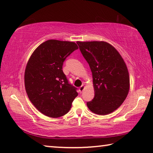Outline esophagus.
<instances>
[{
  "instance_id": "34e87169",
  "label": "esophagus",
  "mask_w": 153,
  "mask_h": 153,
  "mask_svg": "<svg viewBox=\"0 0 153 153\" xmlns=\"http://www.w3.org/2000/svg\"><path fill=\"white\" fill-rule=\"evenodd\" d=\"M84 89H85V85L83 84L81 87H79V91H80V93H82L83 91L84 90Z\"/></svg>"
}]
</instances>
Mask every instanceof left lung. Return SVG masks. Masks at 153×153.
Returning <instances> with one entry per match:
<instances>
[{"mask_svg":"<svg viewBox=\"0 0 153 153\" xmlns=\"http://www.w3.org/2000/svg\"><path fill=\"white\" fill-rule=\"evenodd\" d=\"M90 65L94 98L87 102L89 110L106 115L118 108L126 98L130 77L126 63L119 52L105 41H77Z\"/></svg>","mask_w":153,"mask_h":153,"instance_id":"8db88e82","label":"left lung"}]
</instances>
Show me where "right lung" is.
<instances>
[{
	"mask_svg": "<svg viewBox=\"0 0 153 153\" xmlns=\"http://www.w3.org/2000/svg\"><path fill=\"white\" fill-rule=\"evenodd\" d=\"M78 49L71 41L49 39L35 49L27 63L25 86L30 101L50 118L67 114L78 95L68 84L62 66L65 58Z\"/></svg>",
	"mask_w": 153,
	"mask_h": 153,
	"instance_id": "1",
	"label": "right lung"
}]
</instances>
